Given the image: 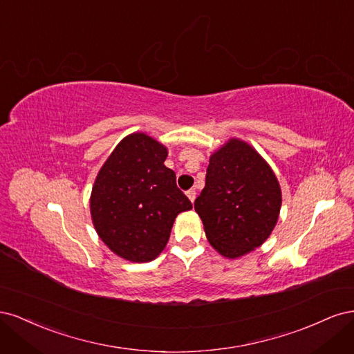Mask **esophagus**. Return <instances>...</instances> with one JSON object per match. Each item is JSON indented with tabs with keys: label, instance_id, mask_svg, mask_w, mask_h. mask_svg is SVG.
Segmentation results:
<instances>
[{
	"label": "esophagus",
	"instance_id": "34e87169",
	"mask_svg": "<svg viewBox=\"0 0 354 354\" xmlns=\"http://www.w3.org/2000/svg\"><path fill=\"white\" fill-rule=\"evenodd\" d=\"M186 195H187V198H189L192 202H195V199H196V190H195V189H190V190L186 192Z\"/></svg>",
	"mask_w": 354,
	"mask_h": 354
}]
</instances>
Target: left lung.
I'll return each mask as SVG.
<instances>
[{
	"mask_svg": "<svg viewBox=\"0 0 354 354\" xmlns=\"http://www.w3.org/2000/svg\"><path fill=\"white\" fill-rule=\"evenodd\" d=\"M281 205L279 181L248 143L232 138L211 155L195 209L221 255L238 259L259 248L274 229Z\"/></svg>",
	"mask_w": 354,
	"mask_h": 354,
	"instance_id": "obj_1",
	"label": "left lung"
}]
</instances>
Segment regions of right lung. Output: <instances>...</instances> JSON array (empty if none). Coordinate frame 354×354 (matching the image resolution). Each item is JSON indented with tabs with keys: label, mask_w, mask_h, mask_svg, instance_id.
Here are the masks:
<instances>
[{
	"label": "right lung",
	"mask_w": 354,
	"mask_h": 354,
	"mask_svg": "<svg viewBox=\"0 0 354 354\" xmlns=\"http://www.w3.org/2000/svg\"><path fill=\"white\" fill-rule=\"evenodd\" d=\"M167 147L145 133L120 142L95 177L90 209L95 232L116 255L146 263L162 252L180 212L192 202L164 165Z\"/></svg>",
	"instance_id": "obj_1"
}]
</instances>
